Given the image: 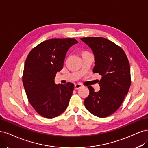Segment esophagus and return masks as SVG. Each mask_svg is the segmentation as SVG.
Segmentation results:
<instances>
[{
    "label": "esophagus",
    "instance_id": "obj_1",
    "mask_svg": "<svg viewBox=\"0 0 148 148\" xmlns=\"http://www.w3.org/2000/svg\"><path fill=\"white\" fill-rule=\"evenodd\" d=\"M81 87H82V84H75V85H74V88H75V90H78V89H79V88H81Z\"/></svg>",
    "mask_w": 148,
    "mask_h": 148
}]
</instances>
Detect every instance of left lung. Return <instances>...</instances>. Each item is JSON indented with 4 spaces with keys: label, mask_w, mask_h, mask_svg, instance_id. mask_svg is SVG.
Returning a JSON list of instances; mask_svg holds the SVG:
<instances>
[{
    "label": "left lung",
    "mask_w": 148,
    "mask_h": 148,
    "mask_svg": "<svg viewBox=\"0 0 148 148\" xmlns=\"http://www.w3.org/2000/svg\"><path fill=\"white\" fill-rule=\"evenodd\" d=\"M80 39L93 53V72L102 76L99 82V92H95L92 86L88 87L90 93L84 100V105L95 116L108 117L120 107L129 90V62L122 49L105 38L83 37Z\"/></svg>",
    "instance_id": "8db88e82"
}]
</instances>
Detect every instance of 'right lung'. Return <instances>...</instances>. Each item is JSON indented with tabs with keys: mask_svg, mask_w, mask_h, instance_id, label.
Here are the masks:
<instances>
[{
	"mask_svg": "<svg viewBox=\"0 0 148 148\" xmlns=\"http://www.w3.org/2000/svg\"><path fill=\"white\" fill-rule=\"evenodd\" d=\"M74 39H52L37 45L28 54L23 83L31 106L40 116L54 118L67 108L74 85L55 83L56 73L63 69L65 56Z\"/></svg>",
	"mask_w": 148,
	"mask_h": 148,
	"instance_id": "1",
	"label": "right lung"
}]
</instances>
